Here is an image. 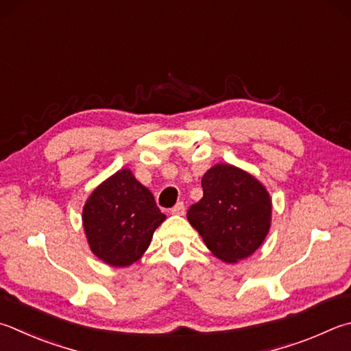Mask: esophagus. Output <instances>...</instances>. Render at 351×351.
Here are the masks:
<instances>
[{"label":"esophagus","instance_id":"1","mask_svg":"<svg viewBox=\"0 0 351 351\" xmlns=\"http://www.w3.org/2000/svg\"><path fill=\"white\" fill-rule=\"evenodd\" d=\"M170 212H171V215H180V216L186 213V207H184V202H178L176 206L170 210Z\"/></svg>","mask_w":351,"mask_h":351}]
</instances>
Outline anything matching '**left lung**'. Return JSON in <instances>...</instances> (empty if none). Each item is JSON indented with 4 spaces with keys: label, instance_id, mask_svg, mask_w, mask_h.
<instances>
[{
    "label": "left lung",
    "instance_id": "8db88e82",
    "mask_svg": "<svg viewBox=\"0 0 351 351\" xmlns=\"http://www.w3.org/2000/svg\"><path fill=\"white\" fill-rule=\"evenodd\" d=\"M204 196L187 219L210 252L224 263L248 258L270 228L271 199L256 178L230 164H216L202 176Z\"/></svg>",
    "mask_w": 351,
    "mask_h": 351
}]
</instances>
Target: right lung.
Wrapping results in <instances>:
<instances>
[{"mask_svg": "<svg viewBox=\"0 0 351 351\" xmlns=\"http://www.w3.org/2000/svg\"><path fill=\"white\" fill-rule=\"evenodd\" d=\"M164 219L154 195L129 169L99 184L82 208L90 250L113 267H127L141 258Z\"/></svg>", "mask_w": 351, "mask_h": 351, "instance_id": "right-lung-1", "label": "right lung"}]
</instances>
